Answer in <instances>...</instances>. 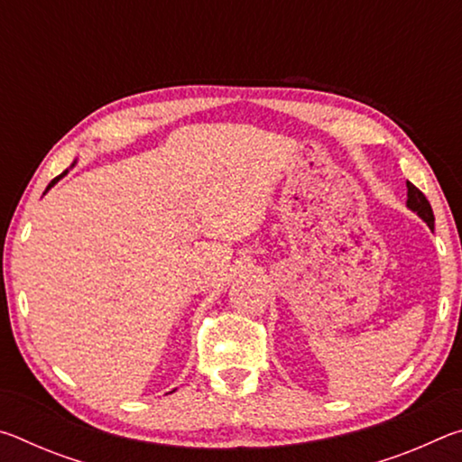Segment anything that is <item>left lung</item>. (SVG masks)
I'll return each mask as SVG.
<instances>
[{
  "mask_svg": "<svg viewBox=\"0 0 462 462\" xmlns=\"http://www.w3.org/2000/svg\"><path fill=\"white\" fill-rule=\"evenodd\" d=\"M405 206H408L413 214H418L421 220L428 224L430 230H434L432 206H430L426 195L421 193L416 185H411L410 181H408V201H405Z\"/></svg>",
  "mask_w": 462,
  "mask_h": 462,
  "instance_id": "1",
  "label": "left lung"
}]
</instances>
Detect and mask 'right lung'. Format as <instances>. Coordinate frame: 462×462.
I'll return each instance as SVG.
<instances>
[{
	"instance_id": "obj_1",
	"label": "right lung",
	"mask_w": 462,
	"mask_h": 462,
	"mask_svg": "<svg viewBox=\"0 0 462 462\" xmlns=\"http://www.w3.org/2000/svg\"><path fill=\"white\" fill-rule=\"evenodd\" d=\"M75 162H77V161H75ZM75 162H73V165H71V167H75ZM67 173H69V169H67V171H62V173H60L59 177H54V179H52V181L49 183V187H46V191H49V189H51V187H54V185H57V183L60 181V179H62V177H65ZM46 191H44V193H46Z\"/></svg>"
}]
</instances>
